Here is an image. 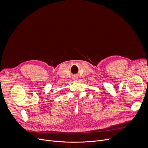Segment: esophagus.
<instances>
[{
    "instance_id": "1",
    "label": "esophagus",
    "mask_w": 148,
    "mask_h": 148,
    "mask_svg": "<svg viewBox=\"0 0 148 148\" xmlns=\"http://www.w3.org/2000/svg\"><path fill=\"white\" fill-rule=\"evenodd\" d=\"M73 79H74V80H75V79H77V78H78V76L77 75H74L73 77Z\"/></svg>"
}]
</instances>
